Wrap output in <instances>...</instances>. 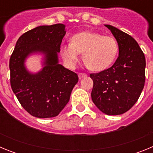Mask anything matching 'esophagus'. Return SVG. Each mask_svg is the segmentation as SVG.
<instances>
[{
	"mask_svg": "<svg viewBox=\"0 0 153 153\" xmlns=\"http://www.w3.org/2000/svg\"><path fill=\"white\" fill-rule=\"evenodd\" d=\"M78 76H79V79H82V78L86 76V74H83V73H79V74H78Z\"/></svg>",
	"mask_w": 153,
	"mask_h": 153,
	"instance_id": "obj_1",
	"label": "esophagus"
}]
</instances>
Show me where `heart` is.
I'll list each match as a JSON object with an SVG mask.
<instances>
[{
  "instance_id": "heart-1",
  "label": "heart",
  "mask_w": 153,
  "mask_h": 153,
  "mask_svg": "<svg viewBox=\"0 0 153 153\" xmlns=\"http://www.w3.org/2000/svg\"><path fill=\"white\" fill-rule=\"evenodd\" d=\"M119 51L118 43L113 36H103L93 31H83L71 37V42L63 44L60 53L65 63L74 68L81 53L90 70L102 71L114 62Z\"/></svg>"
}]
</instances>
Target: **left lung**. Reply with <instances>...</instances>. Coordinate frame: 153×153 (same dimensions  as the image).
<instances>
[{
	"instance_id": "left-lung-1",
	"label": "left lung",
	"mask_w": 153,
	"mask_h": 153,
	"mask_svg": "<svg viewBox=\"0 0 153 153\" xmlns=\"http://www.w3.org/2000/svg\"><path fill=\"white\" fill-rule=\"evenodd\" d=\"M119 46V56L111 67L91 74L93 81L91 97L101 112L120 115L137 102L145 84L146 58L137 42L130 35L105 24Z\"/></svg>"
}]
</instances>
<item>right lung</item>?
<instances>
[{
  "mask_svg": "<svg viewBox=\"0 0 153 153\" xmlns=\"http://www.w3.org/2000/svg\"><path fill=\"white\" fill-rule=\"evenodd\" d=\"M66 34L65 25L39 26L21 35L10 58V86L27 112L37 118L56 117L70 100L78 76L59 63L58 53ZM44 55L43 68L30 72L25 66L29 56Z\"/></svg>",
  "mask_w": 153,
  "mask_h": 153,
  "instance_id": "obj_1",
  "label": "right lung"
}]
</instances>
